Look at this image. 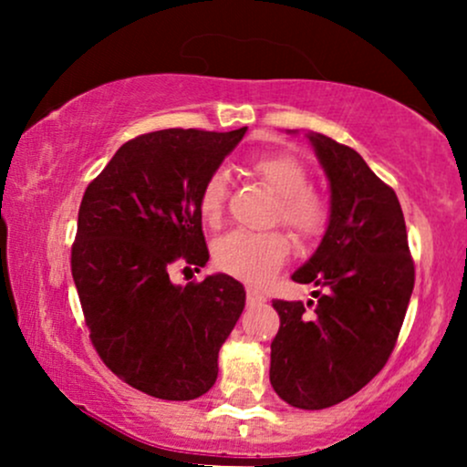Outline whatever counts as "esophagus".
Listing matches in <instances>:
<instances>
[{
  "mask_svg": "<svg viewBox=\"0 0 467 467\" xmlns=\"http://www.w3.org/2000/svg\"><path fill=\"white\" fill-rule=\"evenodd\" d=\"M245 296H248V305H261V303H265L264 294L256 292V289H252V287L245 289Z\"/></svg>",
  "mask_w": 467,
  "mask_h": 467,
  "instance_id": "34e87169",
  "label": "esophagus"
}]
</instances>
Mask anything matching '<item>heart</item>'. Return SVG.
<instances>
[{
  "label": "heart",
  "instance_id": "obj_1",
  "mask_svg": "<svg viewBox=\"0 0 467 467\" xmlns=\"http://www.w3.org/2000/svg\"><path fill=\"white\" fill-rule=\"evenodd\" d=\"M250 171L276 195L275 219L287 226L294 237L312 241L325 233L329 222V206L320 192L309 186V173L303 162L285 153L259 155L250 162ZM228 197V175L217 169L208 175L200 191V215L208 226L222 222ZM289 244L281 233H244L233 230L213 245L215 265L226 275L245 283H265L283 261L287 259Z\"/></svg>",
  "mask_w": 467,
  "mask_h": 467
}]
</instances>
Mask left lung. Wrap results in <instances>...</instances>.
<instances>
[{
	"mask_svg": "<svg viewBox=\"0 0 467 467\" xmlns=\"http://www.w3.org/2000/svg\"><path fill=\"white\" fill-rule=\"evenodd\" d=\"M331 189L329 223L309 261L292 275L314 283L316 301H272L281 327L272 340L270 382L305 410L351 398L382 371L409 307L415 265L404 213L362 155L307 133Z\"/></svg>",
	"mask_w": 467,
	"mask_h": 467,
	"instance_id": "1",
	"label": "left lung"
}]
</instances>
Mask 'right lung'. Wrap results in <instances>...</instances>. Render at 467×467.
Returning a JSON list of instances; mask_svg holds the SVG:
<instances>
[{
	"label": "right lung",
	"instance_id": "1",
	"mask_svg": "<svg viewBox=\"0 0 467 467\" xmlns=\"http://www.w3.org/2000/svg\"><path fill=\"white\" fill-rule=\"evenodd\" d=\"M248 127L162 130L133 138L85 189L72 276L100 360L151 398L186 401L217 379L219 349L245 307L228 275L173 285L175 265H206L197 200Z\"/></svg>",
	"mask_w": 467,
	"mask_h": 467
}]
</instances>
